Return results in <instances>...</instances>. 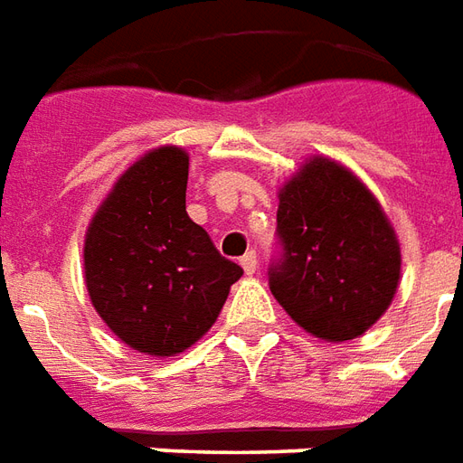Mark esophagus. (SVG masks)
<instances>
[{
	"label": "esophagus",
	"instance_id": "1",
	"mask_svg": "<svg viewBox=\"0 0 463 463\" xmlns=\"http://www.w3.org/2000/svg\"><path fill=\"white\" fill-rule=\"evenodd\" d=\"M239 264H241V269H244L249 277H251V274L257 271V254H254V251H247L244 257L239 259Z\"/></svg>",
	"mask_w": 463,
	"mask_h": 463
}]
</instances>
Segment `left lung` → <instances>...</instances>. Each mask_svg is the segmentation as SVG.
Listing matches in <instances>:
<instances>
[{"label":"left lung","instance_id":"1","mask_svg":"<svg viewBox=\"0 0 463 463\" xmlns=\"http://www.w3.org/2000/svg\"><path fill=\"white\" fill-rule=\"evenodd\" d=\"M284 259L269 289L311 336L339 344L382 319L402 279L394 226L362 179L329 156H309L279 189Z\"/></svg>","mask_w":463,"mask_h":463}]
</instances>
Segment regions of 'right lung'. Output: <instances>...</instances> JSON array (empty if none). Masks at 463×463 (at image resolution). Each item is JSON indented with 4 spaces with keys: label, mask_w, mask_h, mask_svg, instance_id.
Listing matches in <instances>:
<instances>
[{
    "label": "right lung",
    "mask_w": 463,
    "mask_h": 463,
    "mask_svg": "<svg viewBox=\"0 0 463 463\" xmlns=\"http://www.w3.org/2000/svg\"><path fill=\"white\" fill-rule=\"evenodd\" d=\"M189 154L156 146L124 169L84 234V284L111 334L134 352L176 356L219 317L244 269L186 214Z\"/></svg>",
    "instance_id": "add662e5"
}]
</instances>
